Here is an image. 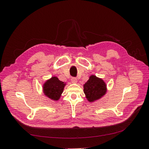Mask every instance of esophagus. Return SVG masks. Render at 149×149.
Here are the masks:
<instances>
[{
  "instance_id": "34e87169",
  "label": "esophagus",
  "mask_w": 149,
  "mask_h": 149,
  "mask_svg": "<svg viewBox=\"0 0 149 149\" xmlns=\"http://www.w3.org/2000/svg\"><path fill=\"white\" fill-rule=\"evenodd\" d=\"M71 82L73 83H77V79L75 78H71Z\"/></svg>"
}]
</instances>
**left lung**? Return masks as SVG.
<instances>
[{
  "label": "left lung",
  "mask_w": 149,
  "mask_h": 149,
  "mask_svg": "<svg viewBox=\"0 0 149 149\" xmlns=\"http://www.w3.org/2000/svg\"><path fill=\"white\" fill-rule=\"evenodd\" d=\"M107 90V85L104 81L94 74L90 76L87 82L83 85L84 93L89 102L100 100L105 95Z\"/></svg>",
  "instance_id": "1"
}]
</instances>
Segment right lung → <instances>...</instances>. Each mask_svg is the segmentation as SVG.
Masks as SVG:
<instances>
[{
    "mask_svg": "<svg viewBox=\"0 0 149 149\" xmlns=\"http://www.w3.org/2000/svg\"><path fill=\"white\" fill-rule=\"evenodd\" d=\"M66 84V83L61 81L56 76H52L43 83V93L48 98L57 101L60 99Z\"/></svg>",
    "mask_w": 149,
    "mask_h": 149,
    "instance_id": "1",
    "label": "right lung"
}]
</instances>
